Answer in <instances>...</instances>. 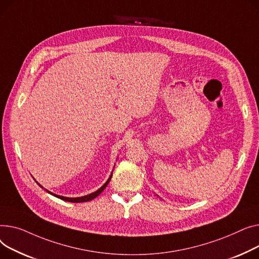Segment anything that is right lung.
I'll return each instance as SVG.
<instances>
[{"instance_id": "add662e5", "label": "right lung", "mask_w": 259, "mask_h": 259, "mask_svg": "<svg viewBox=\"0 0 259 259\" xmlns=\"http://www.w3.org/2000/svg\"><path fill=\"white\" fill-rule=\"evenodd\" d=\"M112 179V175L110 176V178L108 179V181L105 182V183L98 189V190H96L95 192H93V193H90V194H88V195H84V196H79V197H67V196H63V195H58V194H55V193H52V192H50V191H48V190H46L47 192H49L50 194H52V195H54V196H56V197H58V199H60V200H63V201H66V202H71V203H83V202H89V201H92L93 199H95L96 196H98L103 190H104V188L108 186V184L110 183V180ZM38 184V183H37ZM39 185V184H38ZM40 186V185H39ZM41 187V186H40ZM42 188V187H41Z\"/></svg>"}]
</instances>
